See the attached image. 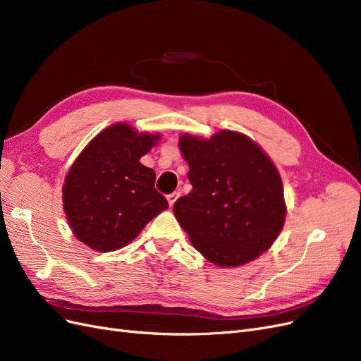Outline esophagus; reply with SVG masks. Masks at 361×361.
I'll list each match as a JSON object with an SVG mask.
<instances>
[{
    "mask_svg": "<svg viewBox=\"0 0 361 361\" xmlns=\"http://www.w3.org/2000/svg\"><path fill=\"white\" fill-rule=\"evenodd\" d=\"M179 195H180V192H179V191H174V192L169 194V195H167V200H169V204H170V206H173V204H174V202H176V200H178V197H179Z\"/></svg>",
    "mask_w": 361,
    "mask_h": 361,
    "instance_id": "34e87169",
    "label": "esophagus"
}]
</instances>
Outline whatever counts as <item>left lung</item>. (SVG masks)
<instances>
[{
  "label": "left lung",
  "instance_id": "8db88e82",
  "mask_svg": "<svg viewBox=\"0 0 361 361\" xmlns=\"http://www.w3.org/2000/svg\"><path fill=\"white\" fill-rule=\"evenodd\" d=\"M191 192L173 206L195 250L218 267H238L267 251L286 206L274 164L248 137L220 130L211 140L182 135Z\"/></svg>",
  "mask_w": 361,
  "mask_h": 361
}]
</instances>
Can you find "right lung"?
Here are the masks:
<instances>
[{"label": "right lung", "instance_id": "right-lung-1", "mask_svg": "<svg viewBox=\"0 0 361 361\" xmlns=\"http://www.w3.org/2000/svg\"><path fill=\"white\" fill-rule=\"evenodd\" d=\"M158 138L117 123L76 158L64 180L63 207L81 243L97 251L122 248L167 209L155 171L140 162Z\"/></svg>", "mask_w": 361, "mask_h": 361}]
</instances>
